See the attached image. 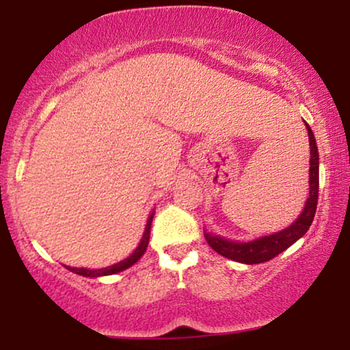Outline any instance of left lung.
<instances>
[{
  "mask_svg": "<svg viewBox=\"0 0 350 350\" xmlns=\"http://www.w3.org/2000/svg\"><path fill=\"white\" fill-rule=\"evenodd\" d=\"M306 124L309 146H311V161H309V198L306 200L303 212L298 219L284 230L276 232V234L260 237V239L252 240V242H232V240L224 239L220 235L204 234L207 243L211 245L212 250H215L219 255L226 258L234 260V262L245 265H256L268 262L275 258L281 252L291 247L296 240H299L311 227L312 219L316 214L317 206V194H319V154H317V144L314 139L311 126Z\"/></svg>",
  "mask_w": 350,
  "mask_h": 350,
  "instance_id": "left-lung-1",
  "label": "left lung"
}]
</instances>
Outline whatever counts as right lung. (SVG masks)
Returning <instances> with one entry per match:
<instances>
[{"mask_svg": "<svg viewBox=\"0 0 350 350\" xmlns=\"http://www.w3.org/2000/svg\"><path fill=\"white\" fill-rule=\"evenodd\" d=\"M152 215H154V211L151 212L150 217H148V222H146V227H144V234L142 237V242H139L138 247H136V250L131 253L128 258L122 260L120 263H115L111 265V267H107V268H100V270H88V268H72V267H67L70 271L77 273V275H82V276H87V278H97V276H107V275H115V273H120L123 270H126V268H130L131 265H135L138 262L139 258L143 256V253L146 252L148 248V243H150V232H151V222H152Z\"/></svg>", "mask_w": 350, "mask_h": 350, "instance_id": "obj_1", "label": "right lung"}]
</instances>
